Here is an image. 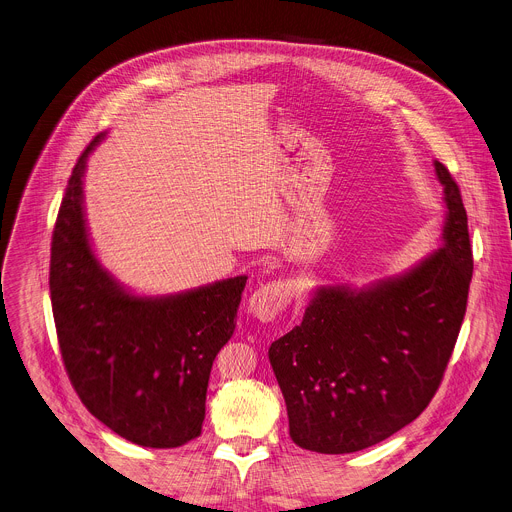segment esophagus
I'll return each mask as SVG.
<instances>
[{
    "mask_svg": "<svg viewBox=\"0 0 512 512\" xmlns=\"http://www.w3.org/2000/svg\"><path fill=\"white\" fill-rule=\"evenodd\" d=\"M290 298V286L282 280L267 282L259 290H255L249 298V312L259 322H271L277 318Z\"/></svg>",
    "mask_w": 512,
    "mask_h": 512,
    "instance_id": "obj_1",
    "label": "esophagus"
}]
</instances>
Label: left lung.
<instances>
[{"label": "left lung", "instance_id": "1", "mask_svg": "<svg viewBox=\"0 0 512 512\" xmlns=\"http://www.w3.org/2000/svg\"><path fill=\"white\" fill-rule=\"evenodd\" d=\"M445 188V245L394 280L367 290L318 288L302 322L271 343L290 437L316 453L376 445L421 414L453 353L474 273L468 214L457 181Z\"/></svg>", "mask_w": 512, "mask_h": 512}]
</instances>
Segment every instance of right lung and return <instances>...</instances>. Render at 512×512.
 I'll list each match as a JSON object with an SVG mask.
<instances>
[{"instance_id":"1","label":"right lung","mask_w":512,"mask_h":512,"mask_svg":"<svg viewBox=\"0 0 512 512\" xmlns=\"http://www.w3.org/2000/svg\"><path fill=\"white\" fill-rule=\"evenodd\" d=\"M77 159L51 243V302L61 357L83 406L114 433L171 449L202 433L210 369L235 333L247 275L167 298H136L89 247Z\"/></svg>"}]
</instances>
